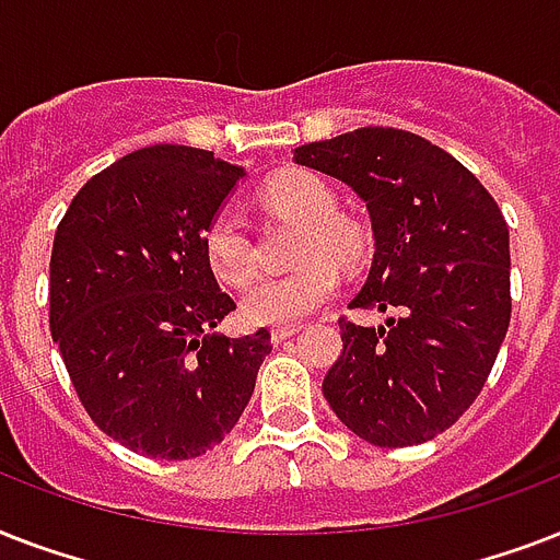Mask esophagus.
I'll return each mask as SVG.
<instances>
[{
  "instance_id": "obj_1",
  "label": "esophagus",
  "mask_w": 560,
  "mask_h": 560,
  "mask_svg": "<svg viewBox=\"0 0 560 560\" xmlns=\"http://www.w3.org/2000/svg\"><path fill=\"white\" fill-rule=\"evenodd\" d=\"M299 334V325H284V328H272L270 340L276 342V346H281L284 340H290V337H296Z\"/></svg>"
}]
</instances>
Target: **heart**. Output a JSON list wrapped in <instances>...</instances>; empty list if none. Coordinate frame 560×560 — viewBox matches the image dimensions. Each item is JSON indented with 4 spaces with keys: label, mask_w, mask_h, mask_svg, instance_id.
<instances>
[{
    "label": "heart",
    "mask_w": 560,
    "mask_h": 560,
    "mask_svg": "<svg viewBox=\"0 0 560 560\" xmlns=\"http://www.w3.org/2000/svg\"><path fill=\"white\" fill-rule=\"evenodd\" d=\"M264 200L272 209L302 223L293 244V258L302 261L296 270L261 279L246 290L241 311L253 325H284L302 323L316 307L331 302L340 288L337 267H351L363 258L366 237L354 220L337 214L331 186L311 171H284L272 177L264 188ZM202 253L218 281L229 288H244L255 276V249L246 235L244 220L235 211H218L202 232Z\"/></svg>",
    "instance_id": "obj_1"
}]
</instances>
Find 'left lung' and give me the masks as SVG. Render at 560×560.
I'll return each mask as SVG.
<instances>
[{
  "instance_id": "1",
  "label": "left lung",
  "mask_w": 560,
  "mask_h": 560,
  "mask_svg": "<svg viewBox=\"0 0 560 560\" xmlns=\"http://www.w3.org/2000/svg\"><path fill=\"white\" fill-rule=\"evenodd\" d=\"M293 160L366 202L374 258L351 307L398 314L377 328L342 316L325 400L377 447L430 442L477 400L509 331L503 211L459 160L395 127L302 144Z\"/></svg>"
}]
</instances>
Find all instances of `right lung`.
<instances>
[{
    "label": "right lung",
    "instance_id": "add662e5",
    "mask_svg": "<svg viewBox=\"0 0 560 560\" xmlns=\"http://www.w3.org/2000/svg\"><path fill=\"white\" fill-rule=\"evenodd\" d=\"M244 168L186 144L127 153L74 194L55 232L48 328L95 424L151 459L223 442L253 398L270 331L214 334L235 302L202 232Z\"/></svg>",
    "mask_w": 560,
    "mask_h": 560
}]
</instances>
